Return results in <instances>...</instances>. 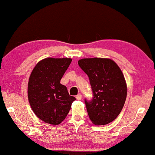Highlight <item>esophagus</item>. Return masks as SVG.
Wrapping results in <instances>:
<instances>
[{"label": "esophagus", "mask_w": 155, "mask_h": 155, "mask_svg": "<svg viewBox=\"0 0 155 155\" xmlns=\"http://www.w3.org/2000/svg\"><path fill=\"white\" fill-rule=\"evenodd\" d=\"M76 99L78 101H80L81 99V94H78L77 96H76Z\"/></svg>", "instance_id": "esophagus-1"}]
</instances>
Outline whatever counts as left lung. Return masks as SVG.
<instances>
[{"mask_svg":"<svg viewBox=\"0 0 155 155\" xmlns=\"http://www.w3.org/2000/svg\"><path fill=\"white\" fill-rule=\"evenodd\" d=\"M78 65L88 76L93 94L91 100L84 101L90 120L95 125L110 123L121 113L126 99L123 73L109 59H83Z\"/></svg>","mask_w":155,"mask_h":155,"instance_id":"obj_1","label":"left lung"}]
</instances>
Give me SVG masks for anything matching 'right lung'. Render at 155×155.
I'll list each match as a JSON object with an SVG mask.
<instances>
[{"mask_svg":"<svg viewBox=\"0 0 155 155\" xmlns=\"http://www.w3.org/2000/svg\"><path fill=\"white\" fill-rule=\"evenodd\" d=\"M72 59L46 58L34 68L29 79V103L38 117L45 123L59 125L68 115L74 96L60 84Z\"/></svg>","mask_w":155,"mask_h":155,"instance_id":"1","label":"right lung"}]
</instances>
